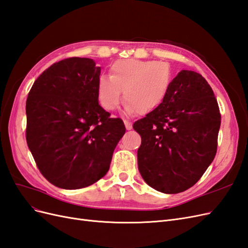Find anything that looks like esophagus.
I'll list each match as a JSON object with an SVG mask.
<instances>
[{
    "label": "esophagus",
    "instance_id": "obj_1",
    "mask_svg": "<svg viewBox=\"0 0 248 248\" xmlns=\"http://www.w3.org/2000/svg\"><path fill=\"white\" fill-rule=\"evenodd\" d=\"M124 124H125V127L127 130H130L132 128V123L130 121H128V120H124Z\"/></svg>",
    "mask_w": 248,
    "mask_h": 248
}]
</instances>
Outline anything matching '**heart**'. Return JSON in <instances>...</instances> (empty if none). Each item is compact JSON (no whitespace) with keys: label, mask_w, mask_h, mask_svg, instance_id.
Masks as SVG:
<instances>
[{"label":"heart","mask_w":248,"mask_h":248,"mask_svg":"<svg viewBox=\"0 0 248 248\" xmlns=\"http://www.w3.org/2000/svg\"><path fill=\"white\" fill-rule=\"evenodd\" d=\"M109 73L110 77L101 76L97 80V99L103 109L111 111L118 107L123 91L127 115L159 107L171 81L170 66L156 61L119 60L111 64Z\"/></svg>","instance_id":"obj_1"}]
</instances>
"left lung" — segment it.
<instances>
[{"label": "left lung", "mask_w": 248, "mask_h": 248, "mask_svg": "<svg viewBox=\"0 0 248 248\" xmlns=\"http://www.w3.org/2000/svg\"><path fill=\"white\" fill-rule=\"evenodd\" d=\"M214 93L200 73L181 70L159 107L138 120V167L157 191L179 193L196 184L212 163L220 128Z\"/></svg>", "instance_id": "obj_1"}]
</instances>
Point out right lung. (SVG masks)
<instances>
[{
  "mask_svg": "<svg viewBox=\"0 0 248 248\" xmlns=\"http://www.w3.org/2000/svg\"><path fill=\"white\" fill-rule=\"evenodd\" d=\"M101 68L89 58H69L44 70L30 90L26 139L43 177L78 189L106 176L125 133L97 99Z\"/></svg>",
  "mask_w": 248,
  "mask_h": 248,
  "instance_id": "1",
  "label": "right lung"
}]
</instances>
